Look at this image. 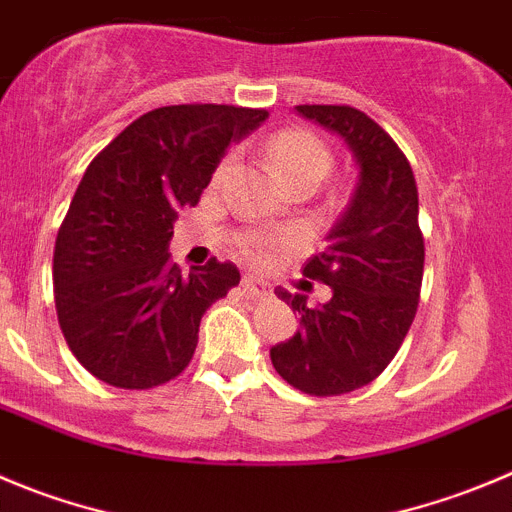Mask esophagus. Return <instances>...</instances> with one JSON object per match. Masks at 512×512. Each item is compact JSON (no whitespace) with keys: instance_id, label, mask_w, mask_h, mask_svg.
Instances as JSON below:
<instances>
[{"instance_id":"1","label":"esophagus","mask_w":512,"mask_h":512,"mask_svg":"<svg viewBox=\"0 0 512 512\" xmlns=\"http://www.w3.org/2000/svg\"><path fill=\"white\" fill-rule=\"evenodd\" d=\"M242 290H245L247 295H252V298H270L272 295L270 285L262 283V280H257V278H250V275H247V278H242Z\"/></svg>"}]
</instances>
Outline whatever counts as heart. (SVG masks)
I'll list each match as a JSON object with an SVG mask.
<instances>
[{
    "label": "heart",
    "instance_id": "heart-1",
    "mask_svg": "<svg viewBox=\"0 0 512 512\" xmlns=\"http://www.w3.org/2000/svg\"><path fill=\"white\" fill-rule=\"evenodd\" d=\"M270 159L275 164V169L280 171L285 181L295 179H315L321 181L323 176L331 171L333 156L331 148L315 136V133L305 131V128H285V131L275 133L270 138ZM232 166V156L219 164L214 179H222L227 174V169ZM293 250V240L285 237V234H272V232H257L247 234L245 240L240 242V255L245 260H250L252 265L270 267L272 262L283 257L285 252Z\"/></svg>",
    "mask_w": 512,
    "mask_h": 512
}]
</instances>
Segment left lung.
Masks as SVG:
<instances>
[{
	"mask_svg": "<svg viewBox=\"0 0 512 512\" xmlns=\"http://www.w3.org/2000/svg\"><path fill=\"white\" fill-rule=\"evenodd\" d=\"M300 116L341 133L356 156L351 204L310 257L303 275L331 285L326 305L278 293L300 331L270 348L272 366L310 396H341L371 384L407 338L424 275V237L414 171L394 138L351 105H295Z\"/></svg>",
	"mask_w": 512,
	"mask_h": 512,
	"instance_id": "obj_1",
	"label": "left lung"
}]
</instances>
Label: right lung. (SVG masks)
Instances as JSON below:
<instances>
[{
  "label": "right lung",
  "instance_id": "obj_1",
  "mask_svg": "<svg viewBox=\"0 0 512 512\" xmlns=\"http://www.w3.org/2000/svg\"><path fill=\"white\" fill-rule=\"evenodd\" d=\"M265 118L242 105H164L90 161L57 229L52 283L62 336L95 379L154 389L189 366L202 315L240 285V270L212 257L184 275L166 252L174 219Z\"/></svg>",
  "mask_w": 512,
  "mask_h": 512
}]
</instances>
